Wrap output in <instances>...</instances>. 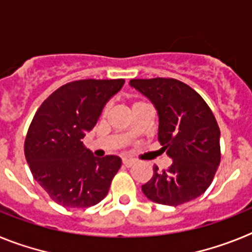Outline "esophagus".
<instances>
[{"mask_svg":"<svg viewBox=\"0 0 252 252\" xmlns=\"http://www.w3.org/2000/svg\"><path fill=\"white\" fill-rule=\"evenodd\" d=\"M122 164H124L126 168H131V166L135 164V161H132V160H128V159H124L122 160Z\"/></svg>","mask_w":252,"mask_h":252,"instance_id":"1","label":"esophagus"}]
</instances>
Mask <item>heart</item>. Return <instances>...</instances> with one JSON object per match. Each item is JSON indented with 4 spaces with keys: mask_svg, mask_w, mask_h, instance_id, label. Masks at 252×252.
Instances as JSON below:
<instances>
[{
    "mask_svg": "<svg viewBox=\"0 0 252 252\" xmlns=\"http://www.w3.org/2000/svg\"><path fill=\"white\" fill-rule=\"evenodd\" d=\"M141 103H142V102H135V103L132 104V107L137 106V104H141ZM106 112H107V108H104V111H103V115H104V113H106Z\"/></svg>",
    "mask_w": 252,
    "mask_h": 252,
    "instance_id": "1",
    "label": "heart"
}]
</instances>
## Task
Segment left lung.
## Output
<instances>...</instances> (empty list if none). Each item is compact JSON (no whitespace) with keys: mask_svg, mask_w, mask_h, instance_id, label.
I'll use <instances>...</instances> for the list:
<instances>
[{"mask_svg":"<svg viewBox=\"0 0 252 252\" xmlns=\"http://www.w3.org/2000/svg\"><path fill=\"white\" fill-rule=\"evenodd\" d=\"M130 86L155 106L159 116L158 140L173 159L166 170L154 165L153 178L142 186L150 201L179 206L207 190L220 161V127L201 95L173 78L131 79Z\"/></svg>","mask_w":252,"mask_h":252,"instance_id":"8db88e82","label":"left lung"}]
</instances>
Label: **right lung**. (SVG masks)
<instances>
[{
	"mask_svg": "<svg viewBox=\"0 0 252 252\" xmlns=\"http://www.w3.org/2000/svg\"><path fill=\"white\" fill-rule=\"evenodd\" d=\"M124 83V79L70 82L51 93L35 113L25 139L26 161L34 179L60 206L87 208L108 193L121 159L93 157L82 139Z\"/></svg>",
	"mask_w": 252,
	"mask_h": 252,
	"instance_id": "obj_1",
	"label": "right lung"
}]
</instances>
